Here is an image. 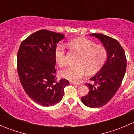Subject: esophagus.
Wrapping results in <instances>:
<instances>
[{
	"label": "esophagus",
	"instance_id": "obj_1",
	"mask_svg": "<svg viewBox=\"0 0 134 134\" xmlns=\"http://www.w3.org/2000/svg\"><path fill=\"white\" fill-rule=\"evenodd\" d=\"M71 84H73V85H77V86H79V84H78V83H75V82H71Z\"/></svg>",
	"mask_w": 134,
	"mask_h": 134
}]
</instances>
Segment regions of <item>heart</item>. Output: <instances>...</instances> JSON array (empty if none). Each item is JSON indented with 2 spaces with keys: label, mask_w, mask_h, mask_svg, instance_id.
Instances as JSON below:
<instances>
[{
  "label": "heart",
  "mask_w": 134,
  "mask_h": 134,
  "mask_svg": "<svg viewBox=\"0 0 134 134\" xmlns=\"http://www.w3.org/2000/svg\"><path fill=\"white\" fill-rule=\"evenodd\" d=\"M74 50L80 54L76 66H70L61 72L66 79L74 82H79L87 72L93 75L98 72L103 66L107 58V52L104 47L98 46L94 42L86 38H78L69 42ZM54 58L60 67L67 63L65 47L62 43L56 46L54 50Z\"/></svg>",
  "instance_id": "obj_1"
}]
</instances>
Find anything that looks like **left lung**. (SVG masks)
I'll return each instance as SVG.
<instances>
[{"mask_svg": "<svg viewBox=\"0 0 134 134\" xmlns=\"http://www.w3.org/2000/svg\"><path fill=\"white\" fill-rule=\"evenodd\" d=\"M90 35L102 43L107 52V60L100 70L90 78L94 83H86L90 91L81 100L86 106L98 108L106 105L119 88L125 75L126 58L118 41L102 34Z\"/></svg>", "mask_w": 134, "mask_h": 134, "instance_id": "1", "label": "left lung"}]
</instances>
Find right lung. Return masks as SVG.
I'll return each mask as SVG.
<instances>
[{
    "label": "right lung",
    "mask_w": 134,
    "mask_h": 134,
    "mask_svg": "<svg viewBox=\"0 0 134 134\" xmlns=\"http://www.w3.org/2000/svg\"><path fill=\"white\" fill-rule=\"evenodd\" d=\"M64 35L41 30L21 43L17 53V72L28 97L43 106H54L62 100L69 82H57L54 50Z\"/></svg>",
    "instance_id": "add662e5"
}]
</instances>
